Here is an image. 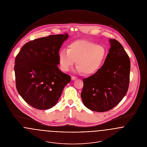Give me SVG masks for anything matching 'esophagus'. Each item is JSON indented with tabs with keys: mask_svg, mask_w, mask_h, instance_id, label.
<instances>
[{
	"mask_svg": "<svg viewBox=\"0 0 147 147\" xmlns=\"http://www.w3.org/2000/svg\"><path fill=\"white\" fill-rule=\"evenodd\" d=\"M71 80H75L76 79H77V77H74V76H72L71 78Z\"/></svg>",
	"mask_w": 147,
	"mask_h": 147,
	"instance_id": "obj_1",
	"label": "esophagus"
}]
</instances>
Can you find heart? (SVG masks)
Instances as JSON below:
<instances>
[{"mask_svg": "<svg viewBox=\"0 0 147 147\" xmlns=\"http://www.w3.org/2000/svg\"><path fill=\"white\" fill-rule=\"evenodd\" d=\"M107 51L100 45L86 40H77L70 43L67 49L60 51L58 61L63 71H67L76 61L75 70L86 75L96 73L105 62Z\"/></svg>", "mask_w": 147, "mask_h": 147, "instance_id": "1", "label": "heart"}]
</instances>
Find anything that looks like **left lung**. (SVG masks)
<instances>
[{
    "label": "left lung",
    "mask_w": 147,
    "mask_h": 147,
    "mask_svg": "<svg viewBox=\"0 0 147 147\" xmlns=\"http://www.w3.org/2000/svg\"><path fill=\"white\" fill-rule=\"evenodd\" d=\"M110 48L104 64L96 73L83 79L82 101L89 110L105 112L124 98L129 83L130 60L119 42L109 39Z\"/></svg>",
    "instance_id": "1"
}]
</instances>
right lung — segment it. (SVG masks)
Here are the masks:
<instances>
[{"label":"right lung","instance_id":"add662e5","mask_svg":"<svg viewBox=\"0 0 147 147\" xmlns=\"http://www.w3.org/2000/svg\"><path fill=\"white\" fill-rule=\"evenodd\" d=\"M67 33L41 37L25 44L16 57V89L28 104L47 110L57 103L70 77L59 69L58 53Z\"/></svg>","mask_w":147,"mask_h":147}]
</instances>
